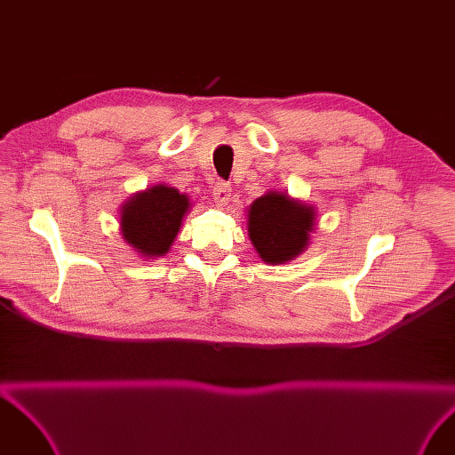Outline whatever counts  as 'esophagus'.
Returning a JSON list of instances; mask_svg holds the SVG:
<instances>
[{
    "mask_svg": "<svg viewBox=\"0 0 455 455\" xmlns=\"http://www.w3.org/2000/svg\"><path fill=\"white\" fill-rule=\"evenodd\" d=\"M212 194H213V201H215V204H218V206H225L230 201V188L223 180H218V182L213 184Z\"/></svg>",
    "mask_w": 455,
    "mask_h": 455,
    "instance_id": "obj_1",
    "label": "esophagus"
}]
</instances>
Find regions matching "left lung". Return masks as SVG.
Returning <instances> with one entry per match:
<instances>
[{
  "label": "left lung",
  "instance_id": "8db88e82",
  "mask_svg": "<svg viewBox=\"0 0 455 455\" xmlns=\"http://www.w3.org/2000/svg\"><path fill=\"white\" fill-rule=\"evenodd\" d=\"M317 227L315 206L282 191H267L247 210L249 240L269 266L288 264L300 256Z\"/></svg>",
  "mask_w": 455,
  "mask_h": 455
}]
</instances>
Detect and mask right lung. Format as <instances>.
<instances>
[{
  "instance_id": "obj_1",
  "label": "right lung",
  "mask_w": 455,
  "mask_h": 455,
  "mask_svg": "<svg viewBox=\"0 0 455 455\" xmlns=\"http://www.w3.org/2000/svg\"><path fill=\"white\" fill-rule=\"evenodd\" d=\"M189 208L188 194L155 184L136 191L119 208V234L141 258H162L170 252Z\"/></svg>"
}]
</instances>
